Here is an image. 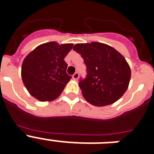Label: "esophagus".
I'll list each match as a JSON object with an SVG mask.
<instances>
[{"mask_svg": "<svg viewBox=\"0 0 154 154\" xmlns=\"http://www.w3.org/2000/svg\"><path fill=\"white\" fill-rule=\"evenodd\" d=\"M72 78L74 79H75V80L78 79V78H79V72H75L74 74H73V75H72Z\"/></svg>", "mask_w": 154, "mask_h": 154, "instance_id": "1", "label": "esophagus"}]
</instances>
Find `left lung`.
Returning <instances> with one entry per match:
<instances>
[{
    "label": "left lung",
    "instance_id": "left-lung-1",
    "mask_svg": "<svg viewBox=\"0 0 154 154\" xmlns=\"http://www.w3.org/2000/svg\"><path fill=\"white\" fill-rule=\"evenodd\" d=\"M73 50L80 54L86 66V76L79 82L83 97L96 106L117 101L127 89L131 76L124 57L99 42L77 44Z\"/></svg>",
    "mask_w": 154,
    "mask_h": 154
}]
</instances>
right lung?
<instances>
[{
    "label": "right lung",
    "mask_w": 154,
    "mask_h": 154,
    "mask_svg": "<svg viewBox=\"0 0 154 154\" xmlns=\"http://www.w3.org/2000/svg\"><path fill=\"white\" fill-rule=\"evenodd\" d=\"M72 44L48 42L41 45L24 58L21 67L23 82L31 96L40 101H51L72 79L66 73L64 58Z\"/></svg>",
    "instance_id": "1"
}]
</instances>
